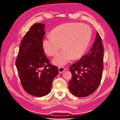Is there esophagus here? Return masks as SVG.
Returning a JSON list of instances; mask_svg holds the SVG:
<instances>
[{"mask_svg": "<svg viewBox=\"0 0 120 120\" xmlns=\"http://www.w3.org/2000/svg\"><path fill=\"white\" fill-rule=\"evenodd\" d=\"M65 71V68L64 67H59V71L60 73H63Z\"/></svg>", "mask_w": 120, "mask_h": 120, "instance_id": "34e87169", "label": "esophagus"}]
</instances>
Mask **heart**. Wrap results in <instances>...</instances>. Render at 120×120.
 Returning <instances> with one entry per match:
<instances>
[{
	"mask_svg": "<svg viewBox=\"0 0 120 120\" xmlns=\"http://www.w3.org/2000/svg\"><path fill=\"white\" fill-rule=\"evenodd\" d=\"M92 37L91 29L86 24L69 23L54 28L42 40V48L49 56H54V64L63 66L72 59H80L88 49Z\"/></svg>",
	"mask_w": 120,
	"mask_h": 120,
	"instance_id": "1",
	"label": "heart"
}]
</instances>
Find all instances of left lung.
<instances>
[{
	"label": "left lung",
	"instance_id": "1",
	"mask_svg": "<svg viewBox=\"0 0 120 120\" xmlns=\"http://www.w3.org/2000/svg\"><path fill=\"white\" fill-rule=\"evenodd\" d=\"M103 56L102 41L97 32L95 42L88 53L71 65L70 68L72 78L68 88L72 95L85 97L96 91L102 75Z\"/></svg>",
	"mask_w": 120,
	"mask_h": 120
}]
</instances>
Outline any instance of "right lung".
Wrapping results in <instances>:
<instances>
[{
  "mask_svg": "<svg viewBox=\"0 0 120 120\" xmlns=\"http://www.w3.org/2000/svg\"><path fill=\"white\" fill-rule=\"evenodd\" d=\"M45 24L35 23L21 41L15 64L21 85L28 94L43 97L50 92L53 79L59 74L44 54L42 41Z\"/></svg>",
  "mask_w": 120,
  "mask_h": 120,
  "instance_id": "1",
  "label": "right lung"
}]
</instances>
